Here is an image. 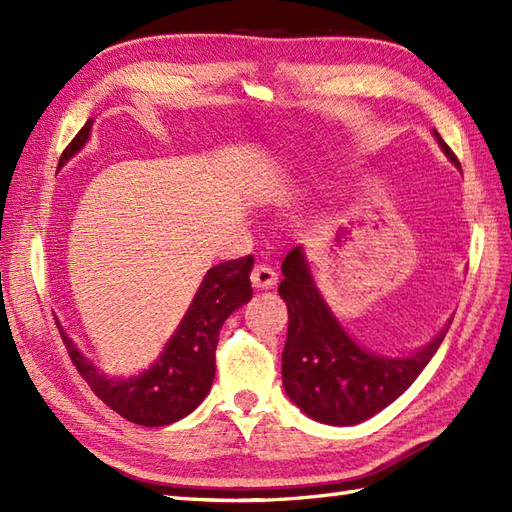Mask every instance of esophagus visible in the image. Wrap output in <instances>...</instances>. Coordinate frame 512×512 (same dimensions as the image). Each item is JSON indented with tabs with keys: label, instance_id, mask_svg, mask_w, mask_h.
I'll list each match as a JSON object with an SVG mask.
<instances>
[{
	"label": "esophagus",
	"instance_id": "1",
	"mask_svg": "<svg viewBox=\"0 0 512 512\" xmlns=\"http://www.w3.org/2000/svg\"><path fill=\"white\" fill-rule=\"evenodd\" d=\"M250 281H253V286L257 290L273 288L277 284V273L270 266H266V264H257L253 268V273H250Z\"/></svg>",
	"mask_w": 512,
	"mask_h": 512
}]
</instances>
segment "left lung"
Listing matches in <instances>:
<instances>
[{
    "label": "left lung",
    "instance_id": "8db88e82",
    "mask_svg": "<svg viewBox=\"0 0 512 512\" xmlns=\"http://www.w3.org/2000/svg\"><path fill=\"white\" fill-rule=\"evenodd\" d=\"M447 158L458 156L433 132ZM279 295L288 306V339L281 354L284 389L295 405L334 427L358 424L405 394L438 352L449 325L411 356L389 358L363 350L341 328L310 275L301 246L281 264Z\"/></svg>",
    "mask_w": 512,
    "mask_h": 512
}]
</instances>
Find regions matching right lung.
<instances>
[{
  "instance_id": "obj_1",
  "label": "right lung",
  "mask_w": 512,
  "mask_h": 512,
  "mask_svg": "<svg viewBox=\"0 0 512 512\" xmlns=\"http://www.w3.org/2000/svg\"><path fill=\"white\" fill-rule=\"evenodd\" d=\"M90 129L92 118L65 147L59 167L88 143ZM250 268H253V255L213 266L158 361L143 374L107 378L76 350V345L57 323L65 350L85 383L118 416L143 427H165L189 416L209 394L215 378V347L220 341L222 325L228 314L253 297L248 277Z\"/></svg>"
}]
</instances>
